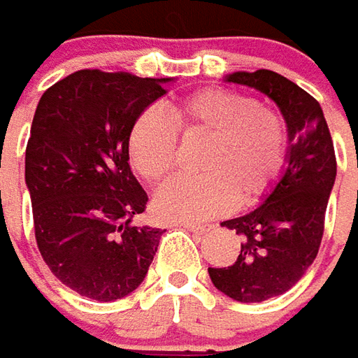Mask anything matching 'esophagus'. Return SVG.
I'll return each instance as SVG.
<instances>
[{"instance_id":"esophagus-1","label":"esophagus","mask_w":358,"mask_h":358,"mask_svg":"<svg viewBox=\"0 0 358 358\" xmlns=\"http://www.w3.org/2000/svg\"><path fill=\"white\" fill-rule=\"evenodd\" d=\"M182 227L187 229V231L197 232V234H203V232L207 231V227H205V224H194V222H182Z\"/></svg>"}]
</instances>
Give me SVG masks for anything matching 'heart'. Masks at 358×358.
I'll return each instance as SVG.
<instances>
[{"mask_svg": "<svg viewBox=\"0 0 358 358\" xmlns=\"http://www.w3.org/2000/svg\"><path fill=\"white\" fill-rule=\"evenodd\" d=\"M143 110L127 134V157L134 171L159 184L176 157V131L209 136L197 169L203 174L180 176L159 189L155 211L169 221H203L229 205H248L267 192L283 164L287 126L271 108L238 92L207 89L171 108Z\"/></svg>", "mask_w": 358, "mask_h": 358, "instance_id": "obj_1", "label": "heart"}]
</instances>
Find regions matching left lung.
Wrapping results in <instances>:
<instances>
[{
  "label": "left lung",
  "mask_w": 358,
  "mask_h": 358,
  "mask_svg": "<svg viewBox=\"0 0 358 358\" xmlns=\"http://www.w3.org/2000/svg\"><path fill=\"white\" fill-rule=\"evenodd\" d=\"M224 81L264 92L287 124L281 176L256 209L221 222L240 234L236 262L207 269L215 287L232 301L264 302L296 285L318 256L337 174L336 151L320 102L287 77L257 69L227 75Z\"/></svg>",
  "instance_id": "left-lung-1"
}]
</instances>
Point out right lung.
I'll return each instance as SVG.
<instances>
[{"mask_svg": "<svg viewBox=\"0 0 358 358\" xmlns=\"http://www.w3.org/2000/svg\"><path fill=\"white\" fill-rule=\"evenodd\" d=\"M171 77L81 69L42 94L24 155L36 244L62 283L99 302L143 283L164 231L137 227L147 194L127 134Z\"/></svg>", "mask_w": 358, "mask_h": 358, "instance_id": "obj_1", "label": "right lung"}]
</instances>
